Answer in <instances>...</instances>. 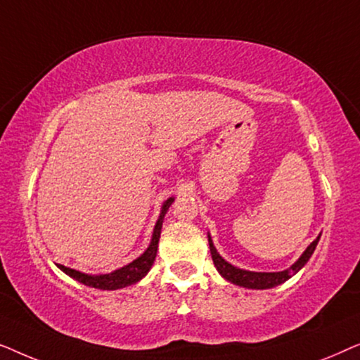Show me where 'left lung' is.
Wrapping results in <instances>:
<instances>
[{"instance_id":"obj_1","label":"left lung","mask_w":360,"mask_h":360,"mask_svg":"<svg viewBox=\"0 0 360 360\" xmlns=\"http://www.w3.org/2000/svg\"><path fill=\"white\" fill-rule=\"evenodd\" d=\"M318 240H319V236L313 240L311 244L308 245L307 250L302 254V257H300L288 270H283V272H249V270L238 269V267H234V265L226 262V260L221 257L218 252H216L214 245H213V243H211V238H208L211 257H213V262L216 265V269H218V272L223 275L226 280H229L231 283L239 285V287L257 288V290L277 287V285L283 283L285 280H288L292 275L297 274L298 270L308 262L309 257H311V254L314 252V249H316V245H318Z\"/></svg>"}]
</instances>
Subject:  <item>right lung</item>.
I'll use <instances>...</instances> for the list:
<instances>
[{
    "instance_id": "obj_1",
    "label": "right lung",
    "mask_w": 360,
    "mask_h": 360,
    "mask_svg": "<svg viewBox=\"0 0 360 360\" xmlns=\"http://www.w3.org/2000/svg\"><path fill=\"white\" fill-rule=\"evenodd\" d=\"M172 201H174V198H169L164 203V206H162L159 221H157L154 234H152L150 245L147 248V250L141 255V257H137L134 260V262H131L129 265H126V267L115 270V272L106 274V275H86V274L78 272V270L68 269L65 265H60V264H58V269L63 270L67 275H70L72 278L78 280L80 283L86 285V287L100 288V290H117V288L129 287V285L139 282V280L149 272L152 264H154L155 255H157V245H159L162 223H164V216L167 213V210H169V206L172 205Z\"/></svg>"
}]
</instances>
